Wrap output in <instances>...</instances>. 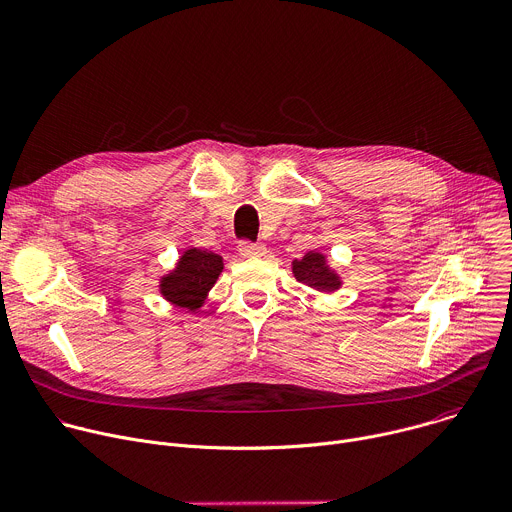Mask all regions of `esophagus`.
<instances>
[{
  "instance_id": "1",
  "label": "esophagus",
  "mask_w": 512,
  "mask_h": 512,
  "mask_svg": "<svg viewBox=\"0 0 512 512\" xmlns=\"http://www.w3.org/2000/svg\"><path fill=\"white\" fill-rule=\"evenodd\" d=\"M239 253L243 257H261L265 253V245L251 243V241H241L239 243Z\"/></svg>"
}]
</instances>
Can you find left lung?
<instances>
[{"label":"left lung","instance_id":"obj_1","mask_svg":"<svg viewBox=\"0 0 512 512\" xmlns=\"http://www.w3.org/2000/svg\"><path fill=\"white\" fill-rule=\"evenodd\" d=\"M294 275L298 281L318 289V291H334L338 289V277L328 269L324 255L320 253H306L302 259L294 261Z\"/></svg>","mask_w":512,"mask_h":512}]
</instances>
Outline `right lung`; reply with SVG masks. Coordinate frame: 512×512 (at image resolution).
Segmentation results:
<instances>
[{
    "instance_id": "right-lung-1",
    "label": "right lung",
    "mask_w": 512,
    "mask_h": 512,
    "mask_svg": "<svg viewBox=\"0 0 512 512\" xmlns=\"http://www.w3.org/2000/svg\"><path fill=\"white\" fill-rule=\"evenodd\" d=\"M223 271V259L212 251L190 249L182 255L174 273L164 277L162 294L188 310L202 306L204 294L214 285L218 273Z\"/></svg>"
}]
</instances>
